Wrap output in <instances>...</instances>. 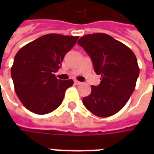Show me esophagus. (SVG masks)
Masks as SVG:
<instances>
[{"instance_id":"34e87169","label":"esophagus","mask_w":154,"mask_h":154,"mask_svg":"<svg viewBox=\"0 0 154 154\" xmlns=\"http://www.w3.org/2000/svg\"><path fill=\"white\" fill-rule=\"evenodd\" d=\"M74 83L76 84V85H81V84H82V82H79V81H74Z\"/></svg>"}]
</instances>
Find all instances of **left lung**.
<instances>
[{
  "label": "left lung",
  "instance_id": "obj_1",
  "mask_svg": "<svg viewBox=\"0 0 154 154\" xmlns=\"http://www.w3.org/2000/svg\"><path fill=\"white\" fill-rule=\"evenodd\" d=\"M77 44L90 56L100 83L91 86V92L83 97L87 110L99 117H109L125 106L135 88L139 67L129 47L103 33L84 35Z\"/></svg>",
  "mask_w": 154,
  "mask_h": 154
}]
</instances>
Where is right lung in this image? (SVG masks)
Wrapping results in <instances>:
<instances>
[{"label":"right lung","mask_w":154,"mask_h":154,"mask_svg":"<svg viewBox=\"0 0 154 154\" xmlns=\"http://www.w3.org/2000/svg\"><path fill=\"white\" fill-rule=\"evenodd\" d=\"M77 38L78 36L48 34L17 52L11 72L15 93L26 109L45 115L62 104L65 91L73 81L59 80L54 73Z\"/></svg>","instance_id":"right-lung-1"}]
</instances>
